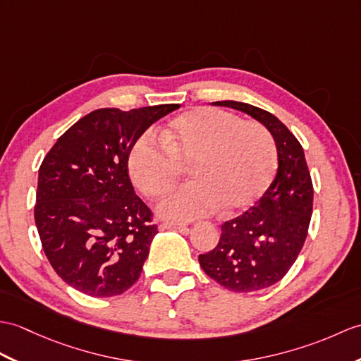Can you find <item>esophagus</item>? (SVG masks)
<instances>
[{
  "instance_id": "34e87169",
  "label": "esophagus",
  "mask_w": 361,
  "mask_h": 361,
  "mask_svg": "<svg viewBox=\"0 0 361 361\" xmlns=\"http://www.w3.org/2000/svg\"><path fill=\"white\" fill-rule=\"evenodd\" d=\"M158 228H160V231H167V229H186L188 226H186V224H183V223L164 221V223H161L160 226H158Z\"/></svg>"
}]
</instances>
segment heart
Returning <instances> with one entry per match:
<instances>
[{"label": "heart", "mask_w": 361, "mask_h": 361, "mask_svg": "<svg viewBox=\"0 0 361 361\" xmlns=\"http://www.w3.org/2000/svg\"><path fill=\"white\" fill-rule=\"evenodd\" d=\"M188 164L192 181L164 195L157 212L189 221L221 207L224 214L252 206L264 194L276 169V147L264 126L241 121L235 114L200 107L177 116L163 142L146 130L128 154L129 177L142 195L169 189Z\"/></svg>", "instance_id": "1"}]
</instances>
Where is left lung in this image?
<instances>
[{
	"instance_id": "obj_1",
	"label": "left lung",
	"mask_w": 361,
	"mask_h": 361,
	"mask_svg": "<svg viewBox=\"0 0 361 361\" xmlns=\"http://www.w3.org/2000/svg\"><path fill=\"white\" fill-rule=\"evenodd\" d=\"M212 104L237 109L264 124L275 141L279 169L255 206L226 221L219 245L198 262L226 289L262 290L288 274L305 245L314 201L311 173L303 147L275 115L247 103Z\"/></svg>"
}]
</instances>
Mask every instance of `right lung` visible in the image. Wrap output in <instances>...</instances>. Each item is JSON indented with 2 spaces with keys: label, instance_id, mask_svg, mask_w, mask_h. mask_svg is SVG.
I'll return each instance as SVG.
<instances>
[{
  "label": "right lung",
  "instance_id": "obj_1",
  "mask_svg": "<svg viewBox=\"0 0 361 361\" xmlns=\"http://www.w3.org/2000/svg\"><path fill=\"white\" fill-rule=\"evenodd\" d=\"M178 107L97 109L44 157L35 223L49 263L73 289L114 297L140 279L158 231L133 190L128 154L142 132Z\"/></svg>",
  "mask_w": 361,
  "mask_h": 361
}]
</instances>
